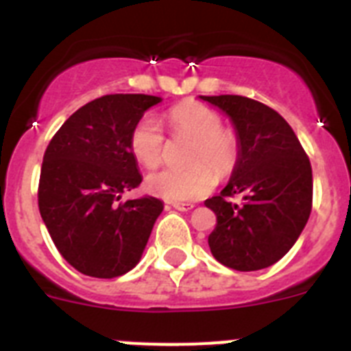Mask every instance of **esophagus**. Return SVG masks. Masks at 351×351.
<instances>
[{"label": "esophagus", "instance_id": "1", "mask_svg": "<svg viewBox=\"0 0 351 351\" xmlns=\"http://www.w3.org/2000/svg\"><path fill=\"white\" fill-rule=\"evenodd\" d=\"M172 207H173V209H178V210H191L195 207V204H191V202H173Z\"/></svg>", "mask_w": 351, "mask_h": 351}]
</instances>
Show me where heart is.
<instances>
[{"mask_svg":"<svg viewBox=\"0 0 351 351\" xmlns=\"http://www.w3.org/2000/svg\"><path fill=\"white\" fill-rule=\"evenodd\" d=\"M169 125L173 135L193 138L186 169H165L149 173L145 188L149 193L169 202H188L206 197L214 190L218 176L225 178L235 169L239 144L230 130L223 128V119L214 108L188 100L170 108ZM165 137L160 121L145 114L130 133V151L145 169H154L163 160Z\"/></svg>","mask_w":351,"mask_h":351,"instance_id":"obj_1","label":"heart"}]
</instances>
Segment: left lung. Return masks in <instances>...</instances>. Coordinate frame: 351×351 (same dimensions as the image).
<instances>
[{
    "instance_id": "left-lung-1",
    "label": "left lung",
    "mask_w": 351,
    "mask_h": 351,
    "mask_svg": "<svg viewBox=\"0 0 351 351\" xmlns=\"http://www.w3.org/2000/svg\"><path fill=\"white\" fill-rule=\"evenodd\" d=\"M230 117L239 160L228 184L206 206L216 214L214 258L235 271H260L287 255L308 223L313 172L291 126L274 108L246 96H200ZM243 195V204L230 197Z\"/></svg>"
}]
</instances>
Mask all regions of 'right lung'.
<instances>
[{
	"mask_svg": "<svg viewBox=\"0 0 351 351\" xmlns=\"http://www.w3.org/2000/svg\"><path fill=\"white\" fill-rule=\"evenodd\" d=\"M151 95H105L71 114L43 154L38 209L56 247L71 267L112 280L141 260L163 210L161 200L121 195L142 182L130 133Z\"/></svg>",
	"mask_w": 351,
	"mask_h": 351,
	"instance_id": "right-lung-1",
	"label": "right lung"
}]
</instances>
